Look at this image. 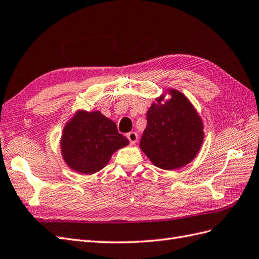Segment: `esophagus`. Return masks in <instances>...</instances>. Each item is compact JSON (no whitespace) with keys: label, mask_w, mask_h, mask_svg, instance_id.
<instances>
[{"label":"esophagus","mask_w":259,"mask_h":259,"mask_svg":"<svg viewBox=\"0 0 259 259\" xmlns=\"http://www.w3.org/2000/svg\"><path fill=\"white\" fill-rule=\"evenodd\" d=\"M127 138H128V140H129V142H130L131 145L136 144L137 141H138V135L136 134V132H134V131L129 132V134H127Z\"/></svg>","instance_id":"34e87169"}]
</instances>
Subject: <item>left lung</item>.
<instances>
[{
  "label": "left lung",
  "instance_id": "left-lung-1",
  "mask_svg": "<svg viewBox=\"0 0 259 259\" xmlns=\"http://www.w3.org/2000/svg\"><path fill=\"white\" fill-rule=\"evenodd\" d=\"M170 99L156 98L147 112L140 148L155 166L177 169L190 163L203 141L200 116L183 93L169 90Z\"/></svg>",
  "mask_w": 259,
  "mask_h": 259
}]
</instances>
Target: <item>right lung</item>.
I'll use <instances>...</instances> for the list:
<instances>
[{"instance_id":"1","label":"right lung","mask_w":259,"mask_h":259,"mask_svg":"<svg viewBox=\"0 0 259 259\" xmlns=\"http://www.w3.org/2000/svg\"><path fill=\"white\" fill-rule=\"evenodd\" d=\"M128 144L116 123L101 112L78 110L65 124L61 152L72 169L91 175L104 168L111 155Z\"/></svg>"}]
</instances>
